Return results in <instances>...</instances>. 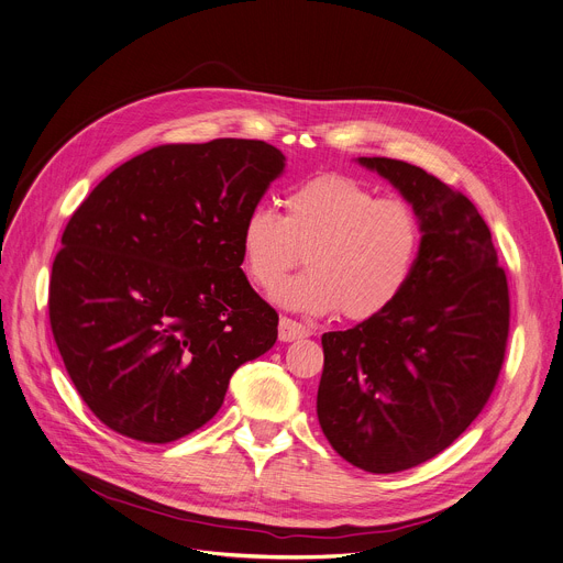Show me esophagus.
I'll use <instances>...</instances> for the list:
<instances>
[{
	"label": "esophagus",
	"instance_id": "34e87169",
	"mask_svg": "<svg viewBox=\"0 0 563 563\" xmlns=\"http://www.w3.org/2000/svg\"><path fill=\"white\" fill-rule=\"evenodd\" d=\"M309 334H311L309 327H305L302 322H297V320L286 318V316L279 320V341L290 343V341H297V339H307Z\"/></svg>",
	"mask_w": 563,
	"mask_h": 563
}]
</instances>
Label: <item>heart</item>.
I'll return each mask as SVG.
<instances>
[{"mask_svg": "<svg viewBox=\"0 0 563 563\" xmlns=\"http://www.w3.org/2000/svg\"><path fill=\"white\" fill-rule=\"evenodd\" d=\"M243 271L273 290L307 258V271L275 290L295 311L371 320L388 311L407 290L422 247V220L413 205L379 197L363 181L324 173L284 195V213L252 207L239 234Z\"/></svg>", "mask_w": 563, "mask_h": 563, "instance_id": "obj_1", "label": "heart"}]
</instances>
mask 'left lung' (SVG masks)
Listing matches in <instances>:
<instances>
[{"mask_svg": "<svg viewBox=\"0 0 563 563\" xmlns=\"http://www.w3.org/2000/svg\"><path fill=\"white\" fill-rule=\"evenodd\" d=\"M416 207L422 247L402 297L322 334V434L352 466L388 475L450 448L486 407L509 339V284L468 197L418 165L361 156Z\"/></svg>", "mask_w": 563, "mask_h": 563, "instance_id": "8db88e82", "label": "left lung"}]
</instances>
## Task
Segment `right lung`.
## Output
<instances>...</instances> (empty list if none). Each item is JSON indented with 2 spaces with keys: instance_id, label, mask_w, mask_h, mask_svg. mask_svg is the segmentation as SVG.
I'll list each match as a JSON object with an SVG mask.
<instances>
[{
  "instance_id": "obj_1",
  "label": "right lung",
  "mask_w": 563,
  "mask_h": 563,
  "mask_svg": "<svg viewBox=\"0 0 563 563\" xmlns=\"http://www.w3.org/2000/svg\"><path fill=\"white\" fill-rule=\"evenodd\" d=\"M284 170L266 141L170 143L99 181L60 236L49 324L77 393L113 432L170 443L207 424L231 375L277 341L241 271L245 213Z\"/></svg>"
}]
</instances>
